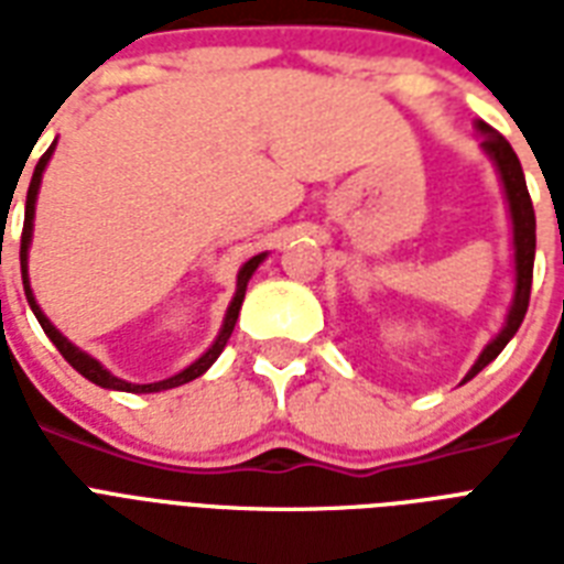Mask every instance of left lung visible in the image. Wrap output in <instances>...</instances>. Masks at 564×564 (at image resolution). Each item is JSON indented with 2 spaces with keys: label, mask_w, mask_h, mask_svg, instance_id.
Segmentation results:
<instances>
[{
  "label": "left lung",
  "mask_w": 564,
  "mask_h": 564,
  "mask_svg": "<svg viewBox=\"0 0 564 564\" xmlns=\"http://www.w3.org/2000/svg\"><path fill=\"white\" fill-rule=\"evenodd\" d=\"M477 128L482 131V149L489 152V158L495 161V166H498L503 189H507L509 216H512V246H516V299H512V310H509L503 330L482 348L480 360L474 362L471 371L465 375V380H471L474 375H480V371L507 348L509 339L518 334V327H521V322H524L527 316V307H530V286H533L535 260V210L533 198L527 193L521 161H518V154L512 152V145H509L507 137L498 134V131L486 126V122H480Z\"/></svg>",
  "instance_id": "left-lung-1"
}]
</instances>
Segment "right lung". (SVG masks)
<instances>
[{
    "label": "right lung",
    "instance_id": "right-lung-1",
    "mask_svg": "<svg viewBox=\"0 0 564 564\" xmlns=\"http://www.w3.org/2000/svg\"><path fill=\"white\" fill-rule=\"evenodd\" d=\"M52 149H55V143L48 145V152L43 154L37 161V166H34V175H31V184H29V195H25V221H22V239H20V265H22V286H25V299H29L31 310H34V316H37L40 327L46 330V336L52 339V345H55L57 351H61V357H64L69 366H73L78 375H84L90 383L101 386V389H117V392H163V389H175V386H184L189 383V380H195V377H202L204 371L210 369L213 362H216V357L221 354V348L228 345L230 334H234V325H237V316H239V307H242V299H246V286L248 281H251V274H254V269L260 263H263L265 254H257L251 257L242 269H239L237 274V295H234V301H230L228 307V316H225V325H221L219 336H216V343L207 348V354H202L198 360L189 366V369H184L181 375L170 377V380H161V383H126V380H119V377L110 375L108 369H101L99 362L93 360V357H87L84 351H78L69 339H64V336L57 334L55 327H52V322H48L46 316H43V310L37 307V301H34V295H31V286H29V242H31V221H34V202H37V189H40V178H43V170H46L48 158H52Z\"/></svg>",
    "mask_w": 564,
    "mask_h": 564
}]
</instances>
